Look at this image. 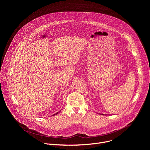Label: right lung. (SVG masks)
I'll use <instances>...</instances> for the list:
<instances>
[{
    "label": "right lung",
    "instance_id": "1",
    "mask_svg": "<svg viewBox=\"0 0 150 150\" xmlns=\"http://www.w3.org/2000/svg\"><path fill=\"white\" fill-rule=\"evenodd\" d=\"M57 113H58V112H57V113H56V114H54V115H52V116H54V115H57Z\"/></svg>",
    "mask_w": 150,
    "mask_h": 150
}]
</instances>
